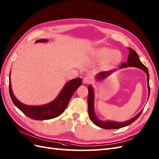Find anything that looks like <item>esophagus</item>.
Listing matches in <instances>:
<instances>
[{
    "label": "esophagus",
    "instance_id": "34e87169",
    "mask_svg": "<svg viewBox=\"0 0 159 159\" xmlns=\"http://www.w3.org/2000/svg\"><path fill=\"white\" fill-rule=\"evenodd\" d=\"M92 82H93V79L92 78V77H90V76L85 77L83 79V83L84 84H90L92 83Z\"/></svg>",
    "mask_w": 159,
    "mask_h": 159
}]
</instances>
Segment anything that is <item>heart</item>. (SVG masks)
I'll use <instances>...</instances> for the list:
<instances>
[{
	"label": "heart",
	"instance_id": "1",
	"mask_svg": "<svg viewBox=\"0 0 159 159\" xmlns=\"http://www.w3.org/2000/svg\"><path fill=\"white\" fill-rule=\"evenodd\" d=\"M89 58L93 62H101V67L103 69H110L121 63L123 56L118 50L107 46H100L93 50Z\"/></svg>",
	"mask_w": 159,
	"mask_h": 159
}]
</instances>
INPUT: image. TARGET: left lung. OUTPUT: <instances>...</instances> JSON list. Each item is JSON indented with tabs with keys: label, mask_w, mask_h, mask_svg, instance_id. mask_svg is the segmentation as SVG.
Segmentation results:
<instances>
[{
	"label": "left lung",
	"mask_w": 159,
	"mask_h": 159,
	"mask_svg": "<svg viewBox=\"0 0 159 159\" xmlns=\"http://www.w3.org/2000/svg\"><path fill=\"white\" fill-rule=\"evenodd\" d=\"M129 49V57L128 60L127 61V63H123L119 69L126 68L128 67H137L142 69L144 71L147 75V83H148V98L150 95V86H149V73L148 70L145 65L143 64L140 60V58L136 52L134 50L128 48ZM115 71V70H111L108 71H103L100 72L98 74L96 75V78L97 80H102L107 78L108 76H109L112 73ZM88 115L89 117L91 119V121L94 123V124L97 125L101 128L106 129H119L121 127H125L131 124L134 122L139 117H140L141 113H142L143 109L138 113L136 115L131 118V119L126 121L124 122H117L113 121H102L96 117L95 111H94V92L91 85L88 86Z\"/></svg>",
	"instance_id": "8db88e82"
}]
</instances>
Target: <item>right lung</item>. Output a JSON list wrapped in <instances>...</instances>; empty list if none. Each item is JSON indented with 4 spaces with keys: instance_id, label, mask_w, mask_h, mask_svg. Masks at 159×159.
<instances>
[{
    "instance_id": "1",
    "label": "right lung",
    "mask_w": 159,
    "mask_h": 159,
    "mask_svg": "<svg viewBox=\"0 0 159 159\" xmlns=\"http://www.w3.org/2000/svg\"><path fill=\"white\" fill-rule=\"evenodd\" d=\"M48 40H38L35 43L47 42ZM11 72L9 74V94L13 102L26 116L34 120H48L59 116L66 109L71 96L80 86L82 85V79L75 78L69 81L62 89L57 97L50 102L39 106H31L21 102L14 96L11 83Z\"/></svg>"
}]
</instances>
